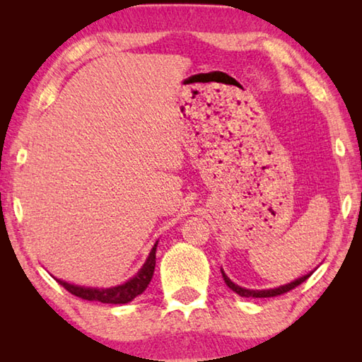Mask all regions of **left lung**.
Instances as JSON below:
<instances>
[{"label": "left lung", "mask_w": 362, "mask_h": 362, "mask_svg": "<svg viewBox=\"0 0 362 362\" xmlns=\"http://www.w3.org/2000/svg\"><path fill=\"white\" fill-rule=\"evenodd\" d=\"M222 276H223V279H225V284L228 286L233 292H236L238 296H241V297H252V298H267V297H278V296H283V293L289 292V291H292V289H296L297 286H300V284L303 283V281H306V279H308V278L311 276V273H310V274H305V276L298 278V279H296V281H292L291 284L276 287V289H267V291H250V289H244V287H241V286H238V284L233 283V281H231L228 276H226V274H225L223 272H222Z\"/></svg>", "instance_id": "obj_1"}]
</instances>
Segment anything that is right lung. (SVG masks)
Segmentation results:
<instances>
[{
  "label": "right lung",
  "instance_id": "add662e5",
  "mask_svg": "<svg viewBox=\"0 0 362 362\" xmlns=\"http://www.w3.org/2000/svg\"><path fill=\"white\" fill-rule=\"evenodd\" d=\"M156 246L158 243L153 246L148 259L145 262V265L140 268V272L136 274V276L121 286L108 287V289H93V287L69 284L60 279H57V283L60 286H64L66 291L73 293V296H76L83 300H89V302H100V303H112V305L127 303L136 298L137 296H140V293L148 287L150 281L153 278V272H155V265H156Z\"/></svg>",
  "mask_w": 362,
  "mask_h": 362
}]
</instances>
